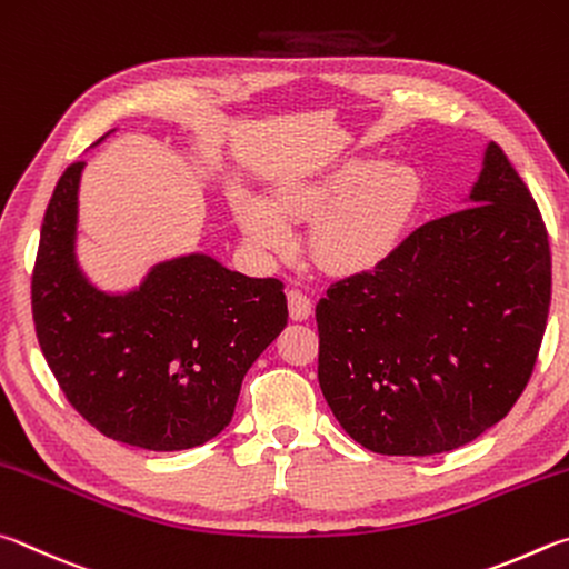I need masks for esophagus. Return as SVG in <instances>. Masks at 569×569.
Wrapping results in <instances>:
<instances>
[{
    "label": "esophagus",
    "instance_id": "1",
    "mask_svg": "<svg viewBox=\"0 0 569 569\" xmlns=\"http://www.w3.org/2000/svg\"><path fill=\"white\" fill-rule=\"evenodd\" d=\"M287 302H290V317L297 322H302L312 315V300L302 290L287 292Z\"/></svg>",
    "mask_w": 569,
    "mask_h": 569
}]
</instances>
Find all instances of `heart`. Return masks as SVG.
Returning a JSON list of instances; mask_svg holds the SVG:
<instances>
[{
	"label": "heart",
	"instance_id": "obj_1",
	"mask_svg": "<svg viewBox=\"0 0 569 569\" xmlns=\"http://www.w3.org/2000/svg\"><path fill=\"white\" fill-rule=\"evenodd\" d=\"M420 197V177L410 164L350 157L315 177L279 184L269 202L239 189L232 212L249 242L269 254L292 249V224L312 219L317 264L332 274H360L402 242Z\"/></svg>",
	"mask_w": 569,
	"mask_h": 569
}]
</instances>
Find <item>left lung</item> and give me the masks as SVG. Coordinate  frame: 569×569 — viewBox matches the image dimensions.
<instances>
[{
  "label": "left lung",
  "mask_w": 569,
  "mask_h": 569,
  "mask_svg": "<svg viewBox=\"0 0 569 569\" xmlns=\"http://www.w3.org/2000/svg\"><path fill=\"white\" fill-rule=\"evenodd\" d=\"M465 202L317 302L322 395L372 452H452L532 375L552 290L540 209L495 142Z\"/></svg>",
  "instance_id": "8db88e82"
}]
</instances>
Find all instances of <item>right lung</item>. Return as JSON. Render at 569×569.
I'll return each instance as SVG.
<instances>
[{"label": "right lung", "instance_id": "add662e5", "mask_svg": "<svg viewBox=\"0 0 569 569\" xmlns=\"http://www.w3.org/2000/svg\"><path fill=\"white\" fill-rule=\"evenodd\" d=\"M82 172L74 162L59 177L39 234L32 315L49 370L117 442L204 445L232 422L247 370L287 327L284 284L189 252L149 267L132 290H99L77 259Z\"/></svg>", "mask_w": 569, "mask_h": 569}]
</instances>
